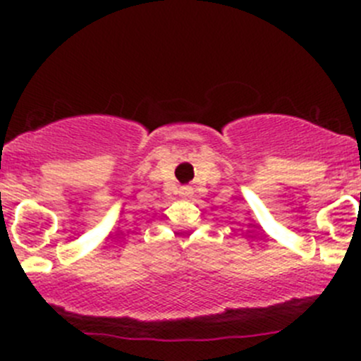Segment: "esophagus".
<instances>
[{
    "label": "esophagus",
    "mask_w": 361,
    "mask_h": 361,
    "mask_svg": "<svg viewBox=\"0 0 361 361\" xmlns=\"http://www.w3.org/2000/svg\"><path fill=\"white\" fill-rule=\"evenodd\" d=\"M190 194H192V190L188 187L181 188V195H185V197H187V195H190Z\"/></svg>",
    "instance_id": "34e87169"
}]
</instances>
